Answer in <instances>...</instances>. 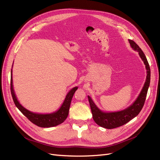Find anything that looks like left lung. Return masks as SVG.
<instances>
[{
  "label": "left lung",
  "instance_id": "1",
  "mask_svg": "<svg viewBox=\"0 0 160 160\" xmlns=\"http://www.w3.org/2000/svg\"><path fill=\"white\" fill-rule=\"evenodd\" d=\"M129 42L131 47L134 50L137 51L139 52L140 57L142 58L145 65H146V68L147 69L146 81L141 93H140L138 99L133 103V105H131L130 107L128 108L127 109L118 111V112H103V111H101L98 108L90 97L88 96V99L91 109V113L92 115H93V120L99 126L106 129H113L120 127L129 122L130 120H132L135 117H136L142 109L145 103V101H146V99L148 90L150 83V67L146 59V57L142 50L140 49V47L132 40L129 39Z\"/></svg>",
  "mask_w": 160,
  "mask_h": 160
}]
</instances>
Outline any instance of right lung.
<instances>
[{
    "mask_svg": "<svg viewBox=\"0 0 160 160\" xmlns=\"http://www.w3.org/2000/svg\"><path fill=\"white\" fill-rule=\"evenodd\" d=\"M77 87L72 88L68 93H67L63 103L61 105L60 109L55 113L51 114H38L31 112L19 103L16 95L14 94L12 87V69L11 75V92L12 97V99L16 107L21 111V112L27 117V118L32 123L41 128H51L62 123L67 119L69 114V110L70 108L72 98L75 92L77 89Z\"/></svg>",
    "mask_w": 160,
    "mask_h": 160,
    "instance_id": "right-lung-1",
    "label": "right lung"
}]
</instances>
